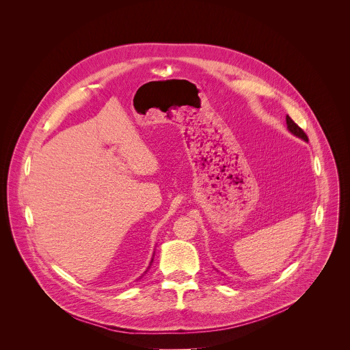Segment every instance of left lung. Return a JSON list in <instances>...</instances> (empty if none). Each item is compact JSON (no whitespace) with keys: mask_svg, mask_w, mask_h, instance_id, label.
I'll use <instances>...</instances> for the list:
<instances>
[{"mask_svg":"<svg viewBox=\"0 0 350 350\" xmlns=\"http://www.w3.org/2000/svg\"><path fill=\"white\" fill-rule=\"evenodd\" d=\"M286 127H288V130H289V133H292L293 135H296L297 138H301V139H304V141H309V138H308V135L305 134V131L299 127L288 115H286Z\"/></svg>","mask_w":350,"mask_h":350,"instance_id":"left-lung-1","label":"left lung"}]
</instances>
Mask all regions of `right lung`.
I'll list each match as a JSON object with an SVG mask.
<instances>
[{
	"mask_svg": "<svg viewBox=\"0 0 350 350\" xmlns=\"http://www.w3.org/2000/svg\"><path fill=\"white\" fill-rule=\"evenodd\" d=\"M152 262H154V258H152V259H151V263H149V266H151V265H152ZM149 266H148V269H149ZM148 269H146V270H145V271H144V273H146V271H148ZM142 275H144V274H142ZM142 275H141V277H142Z\"/></svg>",
	"mask_w": 350,
	"mask_h": 350,
	"instance_id": "right-lung-1",
	"label": "right lung"
}]
</instances>
